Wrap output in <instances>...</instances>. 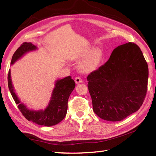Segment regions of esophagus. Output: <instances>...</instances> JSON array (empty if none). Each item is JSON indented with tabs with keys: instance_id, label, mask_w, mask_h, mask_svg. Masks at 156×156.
<instances>
[{
	"instance_id": "1",
	"label": "esophagus",
	"mask_w": 156,
	"mask_h": 156,
	"mask_svg": "<svg viewBox=\"0 0 156 156\" xmlns=\"http://www.w3.org/2000/svg\"><path fill=\"white\" fill-rule=\"evenodd\" d=\"M75 83L76 84L81 83H83V80H82V78L80 77H76L75 78Z\"/></svg>"
}]
</instances>
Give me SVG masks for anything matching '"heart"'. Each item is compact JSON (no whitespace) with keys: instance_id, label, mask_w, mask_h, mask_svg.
I'll return each mask as SVG.
<instances>
[{"instance_id":"heart-1","label":"heart","mask_w":156,"mask_h":156,"mask_svg":"<svg viewBox=\"0 0 156 156\" xmlns=\"http://www.w3.org/2000/svg\"><path fill=\"white\" fill-rule=\"evenodd\" d=\"M84 56L79 64V69L83 73H90L96 70L103 58V52L100 48H87L81 51L75 56V59L80 60Z\"/></svg>"}]
</instances>
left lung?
<instances>
[{"instance_id": "8db88e82", "label": "left lung", "mask_w": 156, "mask_h": 156, "mask_svg": "<svg viewBox=\"0 0 156 156\" xmlns=\"http://www.w3.org/2000/svg\"><path fill=\"white\" fill-rule=\"evenodd\" d=\"M148 77V65L137 44L116 47L108 61L87 76L94 113L115 122L137 112L146 96Z\"/></svg>"}]
</instances>
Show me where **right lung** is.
I'll return each mask as SVG.
<instances>
[{"label":"right lung","mask_w":156,"mask_h":156,"mask_svg":"<svg viewBox=\"0 0 156 156\" xmlns=\"http://www.w3.org/2000/svg\"><path fill=\"white\" fill-rule=\"evenodd\" d=\"M36 49V46L31 43H23L13 55L11 65L21 58L27 52L35 51ZM7 80L10 93L16 104L18 105V109L26 119L37 125L46 126L56 125L64 119L67 114L69 97L76 87L75 82L71 76H67L56 81L48 105L45 109L41 110L29 109L26 105L18 99L14 91V86L12 85L10 69L9 70Z\"/></svg>","instance_id":"1"}]
</instances>
